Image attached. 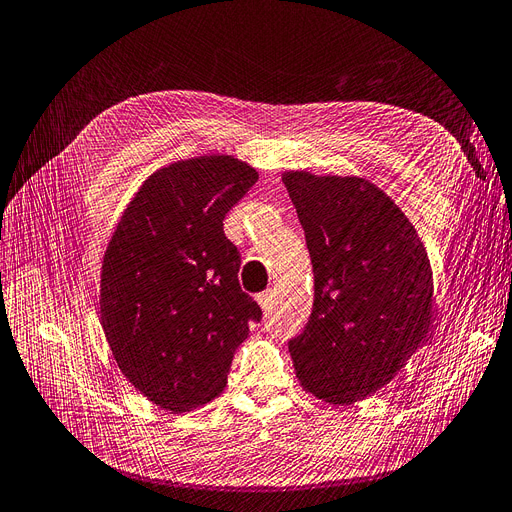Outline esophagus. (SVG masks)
<instances>
[{"instance_id": "obj_1", "label": "esophagus", "mask_w": 512, "mask_h": 512, "mask_svg": "<svg viewBox=\"0 0 512 512\" xmlns=\"http://www.w3.org/2000/svg\"><path fill=\"white\" fill-rule=\"evenodd\" d=\"M257 304L261 306V311H270L272 304H274V291L268 289V291H264V294H259Z\"/></svg>"}]
</instances>
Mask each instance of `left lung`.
Segmentation results:
<instances>
[{"instance_id":"obj_1","label":"left lung","mask_w":512,"mask_h":512,"mask_svg":"<svg viewBox=\"0 0 512 512\" xmlns=\"http://www.w3.org/2000/svg\"><path fill=\"white\" fill-rule=\"evenodd\" d=\"M315 274L313 311L289 354L300 386L349 405L371 397L427 341L433 272L414 225L356 175L283 173Z\"/></svg>"}]
</instances>
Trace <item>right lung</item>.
Listing matches in <instances>:
<instances>
[{"mask_svg": "<svg viewBox=\"0 0 512 512\" xmlns=\"http://www.w3.org/2000/svg\"><path fill=\"white\" fill-rule=\"evenodd\" d=\"M259 173L227 154L154 171L128 203L100 272V324L124 377L169 412L223 392L259 304L238 283L227 212Z\"/></svg>", "mask_w": 512, "mask_h": 512, "instance_id": "add662e5", "label": "right lung"}]
</instances>
